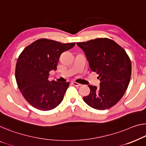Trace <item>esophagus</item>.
<instances>
[{"label": "esophagus", "mask_w": 146, "mask_h": 146, "mask_svg": "<svg viewBox=\"0 0 146 146\" xmlns=\"http://www.w3.org/2000/svg\"><path fill=\"white\" fill-rule=\"evenodd\" d=\"M71 84H72L73 85L75 86H79L81 85V84H79V83H77V82H74V81L71 82Z\"/></svg>", "instance_id": "1"}]
</instances>
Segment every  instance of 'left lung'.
<instances>
[{"mask_svg":"<svg viewBox=\"0 0 146 146\" xmlns=\"http://www.w3.org/2000/svg\"><path fill=\"white\" fill-rule=\"evenodd\" d=\"M85 54L89 66L96 72L99 88L88 85L90 92L84 96L91 108L105 110L113 107L125 94L131 77V62L123 48L111 39L96 38L77 42Z\"/></svg>","mask_w":146,"mask_h":146,"instance_id":"obj_1","label":"left lung"}]
</instances>
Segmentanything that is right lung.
Listing matches in <instances>:
<instances>
[{
	"label": "right lung",
	"mask_w": 146,
	"mask_h": 146,
	"mask_svg": "<svg viewBox=\"0 0 146 146\" xmlns=\"http://www.w3.org/2000/svg\"><path fill=\"white\" fill-rule=\"evenodd\" d=\"M75 44L41 38L26 47L19 55L15 73L16 82L24 98L33 107L49 111L62 102L69 82L49 81V72L57 69L61 54Z\"/></svg>",
	"instance_id": "right-lung-1"
}]
</instances>
